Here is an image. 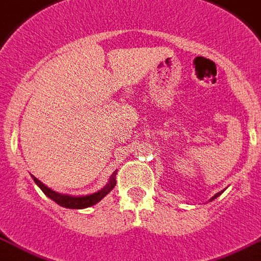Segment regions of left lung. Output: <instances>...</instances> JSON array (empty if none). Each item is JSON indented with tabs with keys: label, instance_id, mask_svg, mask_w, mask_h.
<instances>
[{
	"label": "left lung",
	"instance_id": "1",
	"mask_svg": "<svg viewBox=\"0 0 261 261\" xmlns=\"http://www.w3.org/2000/svg\"><path fill=\"white\" fill-rule=\"evenodd\" d=\"M221 193H223V192H219V193H216V195L213 196V197H211V200H210V201H212V200H215V199H216V197H219V196H220Z\"/></svg>",
	"mask_w": 261,
	"mask_h": 261
}]
</instances>
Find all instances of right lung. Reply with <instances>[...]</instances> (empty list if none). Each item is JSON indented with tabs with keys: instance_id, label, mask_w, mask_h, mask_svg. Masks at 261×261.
Instances as JSON below:
<instances>
[{
	"instance_id": "obj_1",
	"label": "right lung",
	"mask_w": 261,
	"mask_h": 261,
	"mask_svg": "<svg viewBox=\"0 0 261 261\" xmlns=\"http://www.w3.org/2000/svg\"><path fill=\"white\" fill-rule=\"evenodd\" d=\"M116 173L117 171H115L112 173L111 178H109V182L105 185L104 188L97 191V192L92 193V195L87 196H72V195H62V193L55 192L53 189L48 188L46 185L42 184V182L36 178L34 176H32L34 180V182L41 188V191L48 196L49 199H51L53 201L58 204V205L65 206V208H70V210H84V208H88V206H92L94 204H97L100 200H102L108 193L111 192L112 189L115 188L116 185Z\"/></svg>"
}]
</instances>
